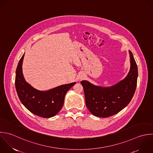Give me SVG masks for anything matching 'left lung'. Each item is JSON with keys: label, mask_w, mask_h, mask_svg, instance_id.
Instances as JSON below:
<instances>
[{"label": "left lung", "mask_w": 153, "mask_h": 153, "mask_svg": "<svg viewBox=\"0 0 153 153\" xmlns=\"http://www.w3.org/2000/svg\"><path fill=\"white\" fill-rule=\"evenodd\" d=\"M131 70L127 77L110 88H102L83 80L86 105L94 116L108 117L126 107L132 100L137 85L138 67L132 53L129 51Z\"/></svg>", "instance_id": "1"}]
</instances>
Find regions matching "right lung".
I'll return each instance as SVG.
<instances>
[{
	"mask_svg": "<svg viewBox=\"0 0 153 153\" xmlns=\"http://www.w3.org/2000/svg\"><path fill=\"white\" fill-rule=\"evenodd\" d=\"M24 54L21 58L15 75V88L18 96L25 107L35 115L49 118L55 116L62 108L67 91L76 82L63 85L48 91L35 89L27 83L22 73Z\"/></svg>",
	"mask_w": 153,
	"mask_h": 153,
	"instance_id": "add662e5",
	"label": "right lung"
}]
</instances>
